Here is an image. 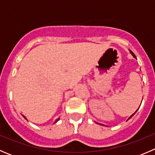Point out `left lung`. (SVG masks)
<instances>
[{
	"mask_svg": "<svg viewBox=\"0 0 155 155\" xmlns=\"http://www.w3.org/2000/svg\"><path fill=\"white\" fill-rule=\"evenodd\" d=\"M130 51V53H131V54H133V56H134V58H137V57H136V55H135V54H134V53H133V51ZM137 111H136V112H134V114H133V115H130V118H128V119H127V120H129V119H130V118H132V117H133V115H134V114H135V113H136V112H137ZM102 125H103V124H102Z\"/></svg>",
	"mask_w": 155,
	"mask_h": 155,
	"instance_id": "left-lung-1",
	"label": "left lung"
}]
</instances>
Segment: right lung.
I'll return each mask as SVG.
<instances>
[{"instance_id":"right-lung-1","label":"right lung","mask_w":155,"mask_h":155,"mask_svg":"<svg viewBox=\"0 0 155 155\" xmlns=\"http://www.w3.org/2000/svg\"><path fill=\"white\" fill-rule=\"evenodd\" d=\"M22 116H23V117H24V118H25V119H27V118H25V116H24V115H22ZM59 119H60V118H58V119H57V120H56V121H54V123H56V122H57V121H58V120H59Z\"/></svg>"}]
</instances>
